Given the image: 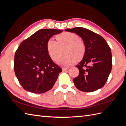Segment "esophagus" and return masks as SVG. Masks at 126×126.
<instances>
[{
  "label": "esophagus",
  "instance_id": "34e87169",
  "mask_svg": "<svg viewBox=\"0 0 126 126\" xmlns=\"http://www.w3.org/2000/svg\"><path fill=\"white\" fill-rule=\"evenodd\" d=\"M69 68V67H63V68H62V70H63V71H65V70L68 69Z\"/></svg>",
  "mask_w": 126,
  "mask_h": 126
}]
</instances>
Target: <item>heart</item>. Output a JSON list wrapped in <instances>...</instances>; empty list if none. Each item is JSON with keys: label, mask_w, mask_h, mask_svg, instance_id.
I'll return each instance as SVG.
<instances>
[{"label": "heart", "mask_w": 126, "mask_h": 126, "mask_svg": "<svg viewBox=\"0 0 126 126\" xmlns=\"http://www.w3.org/2000/svg\"><path fill=\"white\" fill-rule=\"evenodd\" d=\"M57 41L50 39L48 40L46 48L48 55L54 61H57L64 49L66 55L59 62L60 65L68 67L73 65L78 59H81L85 53L86 46L84 43L79 39V37L71 32H64L56 37Z\"/></svg>", "instance_id": "1"}]
</instances>
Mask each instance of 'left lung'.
I'll use <instances>...</instances> for the list:
<instances>
[{"mask_svg": "<svg viewBox=\"0 0 126 126\" xmlns=\"http://www.w3.org/2000/svg\"><path fill=\"white\" fill-rule=\"evenodd\" d=\"M82 38L86 46L83 59L76 66L79 74L73 79L77 89L84 92H92L103 87L112 70L110 47L101 35L86 28L66 29Z\"/></svg>", "mask_w": 126, "mask_h": 126, "instance_id": "left-lung-1", "label": "left lung"}]
</instances>
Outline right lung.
<instances>
[{"label": "right lung", "mask_w": 126, "mask_h": 126, "mask_svg": "<svg viewBox=\"0 0 126 126\" xmlns=\"http://www.w3.org/2000/svg\"><path fill=\"white\" fill-rule=\"evenodd\" d=\"M62 31L53 29L39 30L22 41L16 50L14 71L25 91L41 94L53 88L62 69L51 59L46 45L51 37Z\"/></svg>", "instance_id": "1"}]
</instances>
